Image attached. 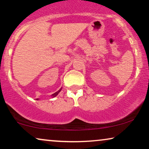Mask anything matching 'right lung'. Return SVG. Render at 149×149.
Wrapping results in <instances>:
<instances>
[{
  "label": "right lung",
  "instance_id": "1",
  "mask_svg": "<svg viewBox=\"0 0 149 149\" xmlns=\"http://www.w3.org/2000/svg\"><path fill=\"white\" fill-rule=\"evenodd\" d=\"M62 88H61V89H60L57 92H56V93H54V94H52V95H51V97H55L56 96H57L58 95V94L60 92V91H61V90H62ZM36 100H39V99H36Z\"/></svg>",
  "mask_w": 149,
  "mask_h": 149
}]
</instances>
